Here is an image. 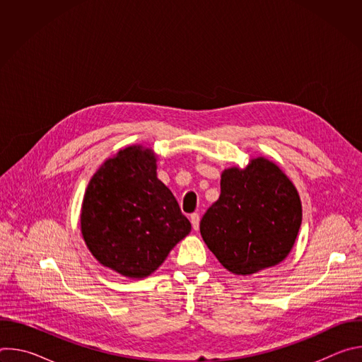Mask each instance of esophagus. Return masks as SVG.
I'll return each instance as SVG.
<instances>
[{
    "mask_svg": "<svg viewBox=\"0 0 362 362\" xmlns=\"http://www.w3.org/2000/svg\"><path fill=\"white\" fill-rule=\"evenodd\" d=\"M199 214H192L190 215V222H192V226H193V229L194 230H197L199 229Z\"/></svg>",
    "mask_w": 362,
    "mask_h": 362,
    "instance_id": "34e87169",
    "label": "esophagus"
}]
</instances>
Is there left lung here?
I'll return each instance as SVG.
<instances>
[{
    "label": "left lung",
    "mask_w": 362,
    "mask_h": 362,
    "mask_svg": "<svg viewBox=\"0 0 362 362\" xmlns=\"http://www.w3.org/2000/svg\"><path fill=\"white\" fill-rule=\"evenodd\" d=\"M302 222L299 194L271 160L223 170L221 196L200 221V235L232 274L252 275L282 262Z\"/></svg>",
    "instance_id": "8db88e82"
}]
</instances>
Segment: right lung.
I'll return each instance as SVG.
<instances>
[{
    "mask_svg": "<svg viewBox=\"0 0 362 362\" xmlns=\"http://www.w3.org/2000/svg\"><path fill=\"white\" fill-rule=\"evenodd\" d=\"M156 154L129 146L91 177L81 204L84 242L95 259L123 276L156 271L192 225L158 179Z\"/></svg>",
    "mask_w": 362,
    "mask_h": 362,
    "instance_id": "add662e5",
    "label": "right lung"
}]
</instances>
